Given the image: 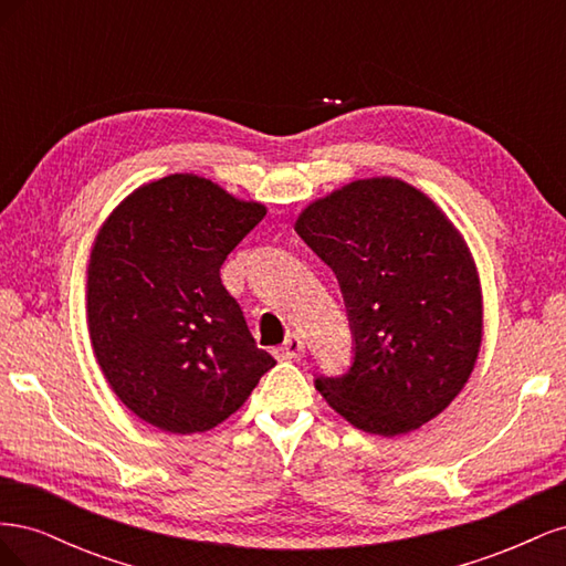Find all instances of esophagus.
<instances>
[{"label":"esophagus","instance_id":"obj_1","mask_svg":"<svg viewBox=\"0 0 566 566\" xmlns=\"http://www.w3.org/2000/svg\"><path fill=\"white\" fill-rule=\"evenodd\" d=\"M273 354H276V358H281V361H295V358H300L304 354V339L297 333L287 335V339L281 347H276V352Z\"/></svg>","mask_w":566,"mask_h":566}]
</instances>
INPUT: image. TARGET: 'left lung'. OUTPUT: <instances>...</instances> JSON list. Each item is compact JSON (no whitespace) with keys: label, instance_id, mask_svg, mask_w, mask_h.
<instances>
[{"label":"left lung","instance_id":"left-lung-1","mask_svg":"<svg viewBox=\"0 0 566 566\" xmlns=\"http://www.w3.org/2000/svg\"><path fill=\"white\" fill-rule=\"evenodd\" d=\"M295 231L345 297L354 361L316 389L358 430L413 432L465 387L482 345L472 254L437 205L391 177L358 179L314 200Z\"/></svg>","mask_w":566,"mask_h":566}]
</instances>
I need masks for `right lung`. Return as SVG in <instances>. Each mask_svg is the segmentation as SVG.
Segmentation results:
<instances>
[{
  "instance_id": "right-lung-1",
  "label": "right lung",
  "mask_w": 566,
  "mask_h": 566,
  "mask_svg": "<svg viewBox=\"0 0 566 566\" xmlns=\"http://www.w3.org/2000/svg\"><path fill=\"white\" fill-rule=\"evenodd\" d=\"M266 208L210 179L144 184L101 227L87 269V323L111 389L172 434L212 430L276 366L221 283L229 252Z\"/></svg>"
}]
</instances>
